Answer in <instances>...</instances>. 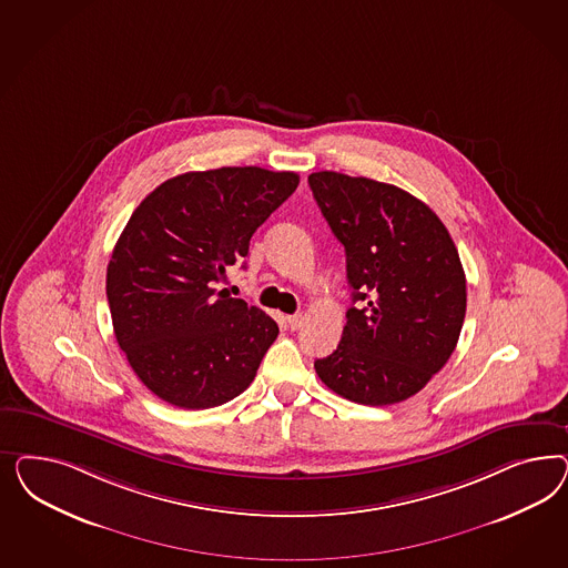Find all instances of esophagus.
I'll return each instance as SVG.
<instances>
[{
  "label": "esophagus",
  "instance_id": "esophagus-1",
  "mask_svg": "<svg viewBox=\"0 0 568 568\" xmlns=\"http://www.w3.org/2000/svg\"><path fill=\"white\" fill-rule=\"evenodd\" d=\"M302 321H304L302 314H292V316H287V327L292 328V331H297V328L302 327Z\"/></svg>",
  "mask_w": 568,
  "mask_h": 568
}]
</instances>
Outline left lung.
I'll list each match as a JSON object with an SVG mask.
<instances>
[{
    "label": "left lung",
    "instance_id": "obj_1",
    "mask_svg": "<svg viewBox=\"0 0 568 568\" xmlns=\"http://www.w3.org/2000/svg\"><path fill=\"white\" fill-rule=\"evenodd\" d=\"M308 183L345 247L352 302H358L345 312L337 349L314 362L316 375L356 404L404 402L458 344L466 314L458 250L439 216L396 185L333 171L312 172Z\"/></svg>",
    "mask_w": 568,
    "mask_h": 568
}]
</instances>
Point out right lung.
<instances>
[{"label":"right lung","mask_w":568,"mask_h":568,"mask_svg":"<svg viewBox=\"0 0 568 568\" xmlns=\"http://www.w3.org/2000/svg\"><path fill=\"white\" fill-rule=\"evenodd\" d=\"M297 183L295 172L260 166L185 172L131 214L108 264L105 295L116 342L160 399L214 408L256 377L278 327L219 283Z\"/></svg>","instance_id":"right-lung-1"}]
</instances>
